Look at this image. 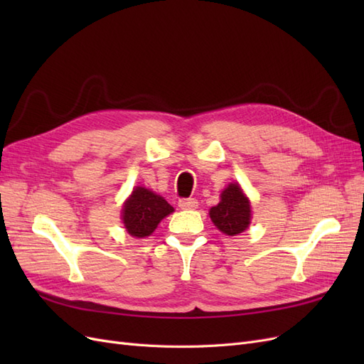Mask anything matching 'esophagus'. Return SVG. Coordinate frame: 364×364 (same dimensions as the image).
I'll use <instances>...</instances> for the list:
<instances>
[{
  "label": "esophagus",
  "mask_w": 364,
  "mask_h": 364,
  "mask_svg": "<svg viewBox=\"0 0 364 364\" xmlns=\"http://www.w3.org/2000/svg\"><path fill=\"white\" fill-rule=\"evenodd\" d=\"M197 206H199V202H197L196 199H193V197H188V199H181L179 200V208L181 209H196Z\"/></svg>",
  "instance_id": "esophagus-1"
}]
</instances>
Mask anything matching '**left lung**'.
Returning <instances> with one entry per match:
<instances>
[{
  "instance_id": "8db88e82",
  "label": "left lung",
  "mask_w": 364,
  "mask_h": 364,
  "mask_svg": "<svg viewBox=\"0 0 364 364\" xmlns=\"http://www.w3.org/2000/svg\"><path fill=\"white\" fill-rule=\"evenodd\" d=\"M222 200L213 206L209 217L226 235H238L250 223V205L238 183H230L222 193Z\"/></svg>"
}]
</instances>
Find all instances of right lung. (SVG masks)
Listing matches in <instances>:
<instances>
[{
  "label": "right lung",
  "mask_w": 364,
  "mask_h": 364,
  "mask_svg": "<svg viewBox=\"0 0 364 364\" xmlns=\"http://www.w3.org/2000/svg\"><path fill=\"white\" fill-rule=\"evenodd\" d=\"M173 211V206L164 197L138 186L123 206V223L130 235L149 237L161 220Z\"/></svg>",
  "instance_id": "add662e5"
}]
</instances>
